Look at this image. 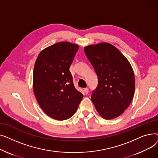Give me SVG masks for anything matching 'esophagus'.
Returning a JSON list of instances; mask_svg holds the SVG:
<instances>
[{
  "label": "esophagus",
  "instance_id": "esophagus-1",
  "mask_svg": "<svg viewBox=\"0 0 158 158\" xmlns=\"http://www.w3.org/2000/svg\"><path fill=\"white\" fill-rule=\"evenodd\" d=\"M84 91H85V94H88V92H89V89H88V88H84Z\"/></svg>",
  "mask_w": 158,
  "mask_h": 158
}]
</instances>
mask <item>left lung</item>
Instances as JSON below:
<instances>
[{
    "instance_id": "8db88e82",
    "label": "left lung",
    "mask_w": 158,
    "mask_h": 158,
    "mask_svg": "<svg viewBox=\"0 0 158 158\" xmlns=\"http://www.w3.org/2000/svg\"><path fill=\"white\" fill-rule=\"evenodd\" d=\"M84 51L98 77L91 100L102 118L119 117L135 94V75L131 64L118 48L108 43L88 45Z\"/></svg>"
}]
</instances>
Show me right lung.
<instances>
[{
  "mask_svg": "<svg viewBox=\"0 0 158 158\" xmlns=\"http://www.w3.org/2000/svg\"><path fill=\"white\" fill-rule=\"evenodd\" d=\"M79 45L66 41L41 51L33 71V89L42 110L58 120L70 118L76 113L82 95L75 88L70 66Z\"/></svg>",
  "mask_w": 158,
  "mask_h": 158,
  "instance_id": "obj_1",
  "label": "right lung"
}]
</instances>
